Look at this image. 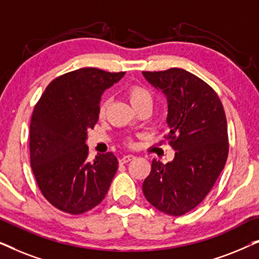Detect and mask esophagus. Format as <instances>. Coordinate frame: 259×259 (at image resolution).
I'll list each match as a JSON object with an SVG mask.
<instances>
[{"mask_svg":"<svg viewBox=\"0 0 259 259\" xmlns=\"http://www.w3.org/2000/svg\"><path fill=\"white\" fill-rule=\"evenodd\" d=\"M133 159H134V155L127 154V155H123V157L119 160V162H120V164H126V162L133 160Z\"/></svg>","mask_w":259,"mask_h":259,"instance_id":"esophagus-1","label":"esophagus"}]
</instances>
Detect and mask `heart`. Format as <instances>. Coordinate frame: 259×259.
<instances>
[{
    "instance_id": "1",
    "label": "heart",
    "mask_w": 259,
    "mask_h": 259,
    "mask_svg": "<svg viewBox=\"0 0 259 259\" xmlns=\"http://www.w3.org/2000/svg\"><path fill=\"white\" fill-rule=\"evenodd\" d=\"M128 98L131 100V104L133 105V107H137L141 104H145V102H150L152 104V95L150 92H148L145 87L141 86H132L128 90ZM108 105V100L105 99L102 100L100 104V107H99V113L100 114H104L106 108H107Z\"/></svg>"
}]
</instances>
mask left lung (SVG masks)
Listing matches in <instances>:
<instances>
[{
	"label": "left lung",
	"mask_w": 259,
	"mask_h": 259,
	"mask_svg": "<svg viewBox=\"0 0 259 259\" xmlns=\"http://www.w3.org/2000/svg\"><path fill=\"white\" fill-rule=\"evenodd\" d=\"M167 100L169 132L176 151L167 164L153 159L143 184L148 203L169 215H183L199 205L213 187L229 153L228 123L215 92L187 70L143 72Z\"/></svg>",
	"instance_id": "obj_1"
}]
</instances>
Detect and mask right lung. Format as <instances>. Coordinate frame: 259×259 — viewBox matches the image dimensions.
<instances>
[{
	"label": "right lung",
	"instance_id": "1",
	"mask_svg": "<svg viewBox=\"0 0 259 259\" xmlns=\"http://www.w3.org/2000/svg\"><path fill=\"white\" fill-rule=\"evenodd\" d=\"M125 75L81 68L53 80L30 121V165L42 194L59 210L80 214L97 206L118 169L112 152L88 161L87 131L99 119L101 95Z\"/></svg>",
	"mask_w": 259,
	"mask_h": 259
}]
</instances>
